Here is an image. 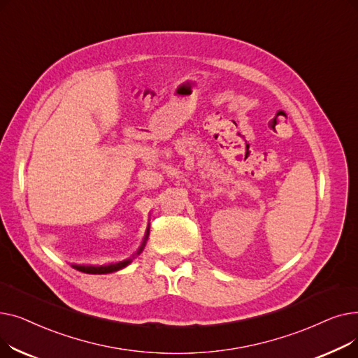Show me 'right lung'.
Wrapping results in <instances>:
<instances>
[{"mask_svg":"<svg viewBox=\"0 0 358 358\" xmlns=\"http://www.w3.org/2000/svg\"><path fill=\"white\" fill-rule=\"evenodd\" d=\"M148 236H149V224L146 228V232H145V236H143V241L141 243V247L138 248V251L131 255L130 258L127 259H123V261H119V262H110V264H104V266H81V264H72V267L75 270H78L81 273H87V274H108V273H115V271H119L124 267H127L131 261H134L145 248L146 245V241H148Z\"/></svg>","mask_w":358,"mask_h":358,"instance_id":"1","label":"right lung"}]
</instances>
